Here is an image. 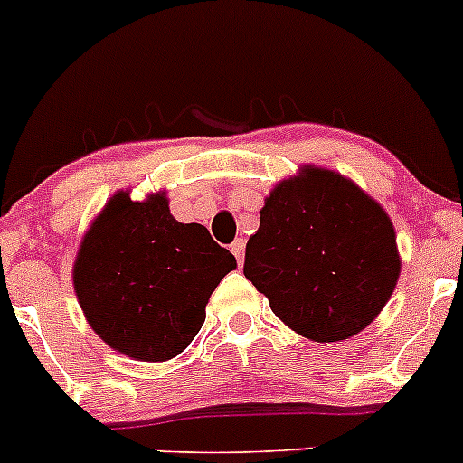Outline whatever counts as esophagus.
Returning a JSON list of instances; mask_svg holds the SVG:
<instances>
[{"mask_svg": "<svg viewBox=\"0 0 463 463\" xmlns=\"http://www.w3.org/2000/svg\"><path fill=\"white\" fill-rule=\"evenodd\" d=\"M244 240H241V237H240V240H235V241H232V244H231V250H232V255H235V258H237V262H244Z\"/></svg>", "mask_w": 463, "mask_h": 463, "instance_id": "esophagus-1", "label": "esophagus"}]
</instances>
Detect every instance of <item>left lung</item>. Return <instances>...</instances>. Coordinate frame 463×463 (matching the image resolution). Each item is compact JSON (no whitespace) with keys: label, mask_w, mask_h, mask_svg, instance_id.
<instances>
[{"label":"left lung","mask_w":463,"mask_h":463,"mask_svg":"<svg viewBox=\"0 0 463 463\" xmlns=\"http://www.w3.org/2000/svg\"><path fill=\"white\" fill-rule=\"evenodd\" d=\"M244 276L298 335L326 344L348 339L392 298L401 276L396 231L355 183L303 167L264 201Z\"/></svg>","instance_id":"obj_1"}]
</instances>
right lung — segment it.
I'll use <instances>...</instances> for the list:
<instances>
[{
    "label": "right lung",
    "instance_id": "right-lung-1",
    "mask_svg": "<svg viewBox=\"0 0 463 463\" xmlns=\"http://www.w3.org/2000/svg\"><path fill=\"white\" fill-rule=\"evenodd\" d=\"M237 267L201 223H181L165 192L131 201L118 192L83 235L74 289L92 330L140 362H165L190 345L205 305Z\"/></svg>",
    "mask_w": 463,
    "mask_h": 463
}]
</instances>
